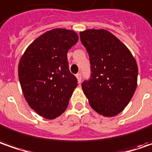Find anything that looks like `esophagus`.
<instances>
[{
	"label": "esophagus",
	"instance_id": "obj_1",
	"mask_svg": "<svg viewBox=\"0 0 152 152\" xmlns=\"http://www.w3.org/2000/svg\"><path fill=\"white\" fill-rule=\"evenodd\" d=\"M76 78H77V81H78V82L79 83H81V73H77L76 75Z\"/></svg>",
	"mask_w": 152,
	"mask_h": 152
}]
</instances>
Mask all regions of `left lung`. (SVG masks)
<instances>
[{
  "label": "left lung",
  "mask_w": 152,
  "mask_h": 152,
  "mask_svg": "<svg viewBox=\"0 0 152 152\" xmlns=\"http://www.w3.org/2000/svg\"><path fill=\"white\" fill-rule=\"evenodd\" d=\"M89 55L91 77L81 84L90 106L99 114L113 117L128 105L137 86L138 66L129 49L105 29L80 33Z\"/></svg>",
  "instance_id": "8db88e82"
}]
</instances>
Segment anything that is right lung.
Returning <instances> with one entry per match:
<instances>
[{
	"instance_id": "right-lung-1",
	"label": "right lung",
	"mask_w": 152,
	"mask_h": 152,
	"mask_svg": "<svg viewBox=\"0 0 152 152\" xmlns=\"http://www.w3.org/2000/svg\"><path fill=\"white\" fill-rule=\"evenodd\" d=\"M78 39L72 30H50L29 45L19 61L24 97L32 109L47 119L66 111L77 86V79L69 70L67 52Z\"/></svg>"
}]
</instances>
